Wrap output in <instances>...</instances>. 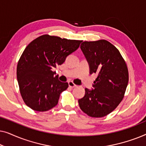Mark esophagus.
<instances>
[{"mask_svg": "<svg viewBox=\"0 0 146 146\" xmlns=\"http://www.w3.org/2000/svg\"><path fill=\"white\" fill-rule=\"evenodd\" d=\"M68 85H69V86L70 87V88H75V87L77 86L73 82H72V81L68 82Z\"/></svg>", "mask_w": 146, "mask_h": 146, "instance_id": "1", "label": "esophagus"}]
</instances>
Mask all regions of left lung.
Here are the masks:
<instances>
[{"mask_svg": "<svg viewBox=\"0 0 146 146\" xmlns=\"http://www.w3.org/2000/svg\"><path fill=\"white\" fill-rule=\"evenodd\" d=\"M90 65L96 74L92 90L78 100L80 109L89 116L102 117L114 110L122 100L129 80L126 63L118 50L106 40L84 41L80 45Z\"/></svg>", "mask_w": 146, "mask_h": 146, "instance_id": "8db88e82", "label": "left lung"}]
</instances>
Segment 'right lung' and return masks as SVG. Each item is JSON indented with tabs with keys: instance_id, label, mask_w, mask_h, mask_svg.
I'll list each match as a JSON object with an SVG mask.
<instances>
[{
	"instance_id": "1",
	"label": "right lung",
	"mask_w": 146,
	"mask_h": 146,
	"mask_svg": "<svg viewBox=\"0 0 146 146\" xmlns=\"http://www.w3.org/2000/svg\"><path fill=\"white\" fill-rule=\"evenodd\" d=\"M82 42L44 35L26 47L18 62L17 76L27 106L46 111L58 104L60 94L68 88V84L59 81L52 69L64 62Z\"/></svg>"
}]
</instances>
